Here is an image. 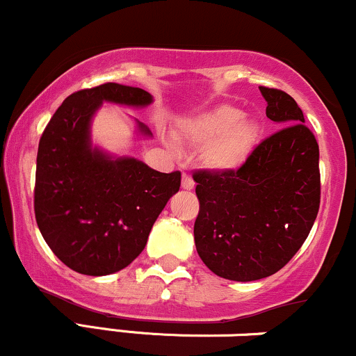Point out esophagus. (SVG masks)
I'll return each instance as SVG.
<instances>
[{"instance_id": "1", "label": "esophagus", "mask_w": 356, "mask_h": 356, "mask_svg": "<svg viewBox=\"0 0 356 356\" xmlns=\"http://www.w3.org/2000/svg\"><path fill=\"white\" fill-rule=\"evenodd\" d=\"M181 188L183 190H193L195 188V181L193 179H191L190 177H188V175H183V181H181Z\"/></svg>"}]
</instances>
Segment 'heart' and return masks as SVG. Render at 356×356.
<instances>
[{"instance_id":"heart-1","label":"heart","mask_w":356,"mask_h":356,"mask_svg":"<svg viewBox=\"0 0 356 356\" xmlns=\"http://www.w3.org/2000/svg\"><path fill=\"white\" fill-rule=\"evenodd\" d=\"M258 135L257 121L229 104H220L179 124V136L193 145H203V165L216 171L245 165L257 146Z\"/></svg>"}]
</instances>
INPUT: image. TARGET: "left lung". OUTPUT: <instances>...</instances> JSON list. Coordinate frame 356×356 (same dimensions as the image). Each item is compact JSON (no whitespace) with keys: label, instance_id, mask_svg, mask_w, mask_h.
<instances>
[{"label":"left lung","instance_id":"1","mask_svg":"<svg viewBox=\"0 0 356 356\" xmlns=\"http://www.w3.org/2000/svg\"><path fill=\"white\" fill-rule=\"evenodd\" d=\"M282 129L238 170L193 173L200 211L196 252L213 273L253 282L282 270L302 248L320 208V149L290 95L260 86Z\"/></svg>","mask_w":356,"mask_h":356}]
</instances>
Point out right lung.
<instances>
[{
    "label": "right lung",
    "instance_id": "add662e5",
    "mask_svg": "<svg viewBox=\"0 0 356 356\" xmlns=\"http://www.w3.org/2000/svg\"><path fill=\"white\" fill-rule=\"evenodd\" d=\"M103 102L143 108L141 88L118 83L70 95L38 146L35 216L51 252L71 270L103 277L143 252L153 223L179 190L181 173H160L136 158H113L91 146V118ZM141 135L152 136L136 121Z\"/></svg>",
    "mask_w": 356,
    "mask_h": 356
}]
</instances>
